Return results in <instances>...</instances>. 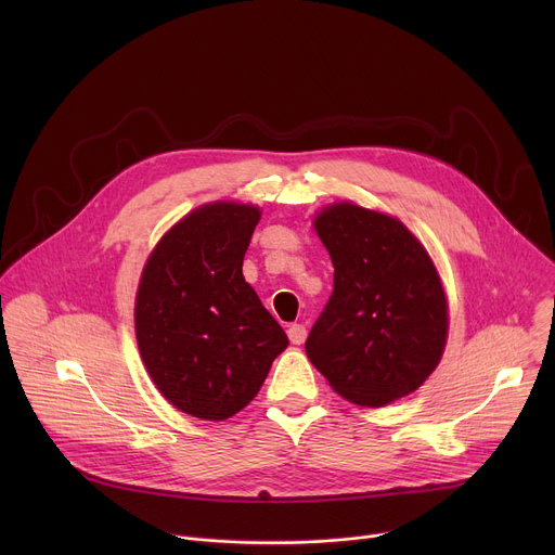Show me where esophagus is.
<instances>
[{
	"mask_svg": "<svg viewBox=\"0 0 555 555\" xmlns=\"http://www.w3.org/2000/svg\"><path fill=\"white\" fill-rule=\"evenodd\" d=\"M287 336H289V343L300 345V343H305V338H307V327L300 325V323H294V325H289Z\"/></svg>",
	"mask_w": 555,
	"mask_h": 555,
	"instance_id": "esophagus-1",
	"label": "esophagus"
}]
</instances>
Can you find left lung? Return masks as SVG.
I'll return each mask as SVG.
<instances>
[{
    "label": "left lung",
    "mask_w": 555,
    "mask_h": 555,
    "mask_svg": "<svg viewBox=\"0 0 555 555\" xmlns=\"http://www.w3.org/2000/svg\"><path fill=\"white\" fill-rule=\"evenodd\" d=\"M334 263V292L305 351L345 400L379 409L439 364L448 307L437 270L398 219L334 204L313 221Z\"/></svg>",
    "instance_id": "obj_1"
}]
</instances>
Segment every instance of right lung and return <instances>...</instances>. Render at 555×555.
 <instances>
[{
    "label": "right lung",
    "mask_w": 555,
    "mask_h": 555,
    "mask_svg": "<svg viewBox=\"0 0 555 555\" xmlns=\"http://www.w3.org/2000/svg\"><path fill=\"white\" fill-rule=\"evenodd\" d=\"M259 208L208 204L171 228L135 296L142 362L180 411L221 422L253 402L287 336L244 279Z\"/></svg>",
    "instance_id": "1"
}]
</instances>
